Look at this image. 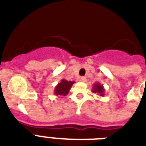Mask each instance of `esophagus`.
Segmentation results:
<instances>
[{
    "mask_svg": "<svg viewBox=\"0 0 146 146\" xmlns=\"http://www.w3.org/2000/svg\"><path fill=\"white\" fill-rule=\"evenodd\" d=\"M80 81H81V82H85L86 81V78L84 77V76H82V77L80 78Z\"/></svg>",
    "mask_w": 146,
    "mask_h": 146,
    "instance_id": "34e87169",
    "label": "esophagus"
}]
</instances>
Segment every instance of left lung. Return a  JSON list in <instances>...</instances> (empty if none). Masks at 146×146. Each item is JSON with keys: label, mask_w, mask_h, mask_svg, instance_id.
Returning <instances> with one entry per match:
<instances>
[{"label": "left lung", "mask_w": 146, "mask_h": 146, "mask_svg": "<svg viewBox=\"0 0 146 146\" xmlns=\"http://www.w3.org/2000/svg\"><path fill=\"white\" fill-rule=\"evenodd\" d=\"M104 88L101 83L99 82H96L95 84L92 86V92L93 93H96L99 96H104Z\"/></svg>", "instance_id": "obj_1"}]
</instances>
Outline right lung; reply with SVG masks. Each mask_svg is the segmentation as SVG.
I'll list each match as a JSON object with an SVG mask.
<instances>
[{"mask_svg":"<svg viewBox=\"0 0 146 146\" xmlns=\"http://www.w3.org/2000/svg\"><path fill=\"white\" fill-rule=\"evenodd\" d=\"M74 81H67L66 80H62L60 82L55 86L54 88V95L55 96H66L69 93V92L70 90L71 87L74 83Z\"/></svg>","mask_w":146,"mask_h":146,"instance_id":"right-lung-1","label":"right lung"}]
</instances>
